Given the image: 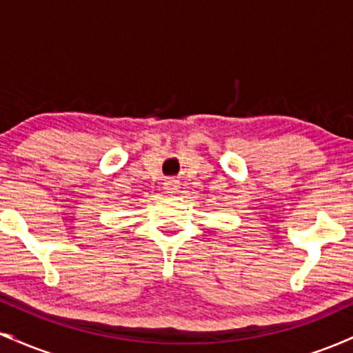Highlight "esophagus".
<instances>
[{
    "instance_id": "obj_1",
    "label": "esophagus",
    "mask_w": 353,
    "mask_h": 353,
    "mask_svg": "<svg viewBox=\"0 0 353 353\" xmlns=\"http://www.w3.org/2000/svg\"><path fill=\"white\" fill-rule=\"evenodd\" d=\"M164 190H165V194H176L177 190H179V182H176L172 179L165 181L164 182Z\"/></svg>"
}]
</instances>
